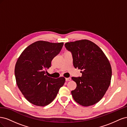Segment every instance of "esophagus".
I'll return each instance as SVG.
<instances>
[{"label":"esophagus","mask_w":127,"mask_h":127,"mask_svg":"<svg viewBox=\"0 0 127 127\" xmlns=\"http://www.w3.org/2000/svg\"><path fill=\"white\" fill-rule=\"evenodd\" d=\"M66 80L67 82H68V81H70V80H71V78L69 77V78H66Z\"/></svg>","instance_id":"obj_1"}]
</instances>
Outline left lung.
I'll list each match as a JSON object with an SVG mask.
<instances>
[{"instance_id": "obj_1", "label": "left lung", "mask_w": 127, "mask_h": 127, "mask_svg": "<svg viewBox=\"0 0 127 127\" xmlns=\"http://www.w3.org/2000/svg\"><path fill=\"white\" fill-rule=\"evenodd\" d=\"M64 45L72 53L74 67L82 70V77H71L77 84L71 92L73 98L84 106L95 104L103 97L111 83L112 69L108 59L90 40L67 42Z\"/></svg>"}]
</instances>
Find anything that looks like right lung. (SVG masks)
I'll list each match as a JSON object with an SVG mask.
<instances>
[{
  "label": "right lung",
  "mask_w": 127,
  "mask_h": 127,
  "mask_svg": "<svg viewBox=\"0 0 127 127\" xmlns=\"http://www.w3.org/2000/svg\"><path fill=\"white\" fill-rule=\"evenodd\" d=\"M63 45V42L38 41L28 46L18 58L15 67L16 84L25 98L34 105H48L64 85L63 77L55 79L45 75Z\"/></svg>",
  "instance_id": "obj_1"
}]
</instances>
